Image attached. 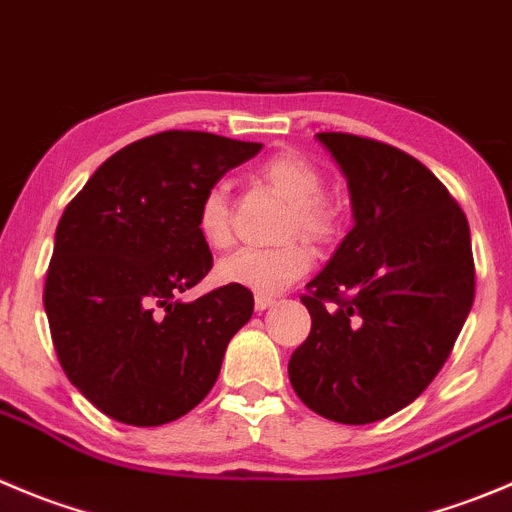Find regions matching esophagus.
<instances>
[{
	"label": "esophagus",
	"instance_id": "1",
	"mask_svg": "<svg viewBox=\"0 0 512 512\" xmlns=\"http://www.w3.org/2000/svg\"><path fill=\"white\" fill-rule=\"evenodd\" d=\"M253 304H256V311H266V309H271V306L276 304V299H274V296L256 294V301H253Z\"/></svg>",
	"mask_w": 512,
	"mask_h": 512
}]
</instances>
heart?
<instances>
[{
    "label": "heart",
    "instance_id": "obj_1",
    "mask_svg": "<svg viewBox=\"0 0 512 512\" xmlns=\"http://www.w3.org/2000/svg\"><path fill=\"white\" fill-rule=\"evenodd\" d=\"M266 186L289 201L281 221V236H304L311 243H329L339 231V208L324 193V173L299 153H279L259 170ZM198 236L213 251L233 243V211L223 186L203 193L196 213ZM311 253L299 238L274 248H241L218 264V281L256 294H279L309 271Z\"/></svg>",
    "mask_w": 512,
    "mask_h": 512
}]
</instances>
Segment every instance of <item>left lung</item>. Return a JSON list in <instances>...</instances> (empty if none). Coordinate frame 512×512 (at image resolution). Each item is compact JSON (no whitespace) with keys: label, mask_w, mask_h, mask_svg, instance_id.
Returning a JSON list of instances; mask_svg holds the SVG:
<instances>
[{"label":"left lung","mask_w":512,"mask_h":512,"mask_svg":"<svg viewBox=\"0 0 512 512\" xmlns=\"http://www.w3.org/2000/svg\"><path fill=\"white\" fill-rule=\"evenodd\" d=\"M316 138L347 175L354 228L306 284L311 332L289 379L316 415L369 425L415 402L450 357L475 299L470 226L405 150L349 133Z\"/></svg>","instance_id":"obj_1"}]
</instances>
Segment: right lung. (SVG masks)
<instances>
[{"instance_id": "right-lung-1", "label": "right lung", "mask_w": 512, "mask_h": 512, "mask_svg": "<svg viewBox=\"0 0 512 512\" xmlns=\"http://www.w3.org/2000/svg\"><path fill=\"white\" fill-rule=\"evenodd\" d=\"M261 143L165 130L125 145L67 203L45 281L52 344L100 412L135 427L201 405L253 294L221 286L191 304L213 256L198 236L203 193Z\"/></svg>"}]
</instances>
